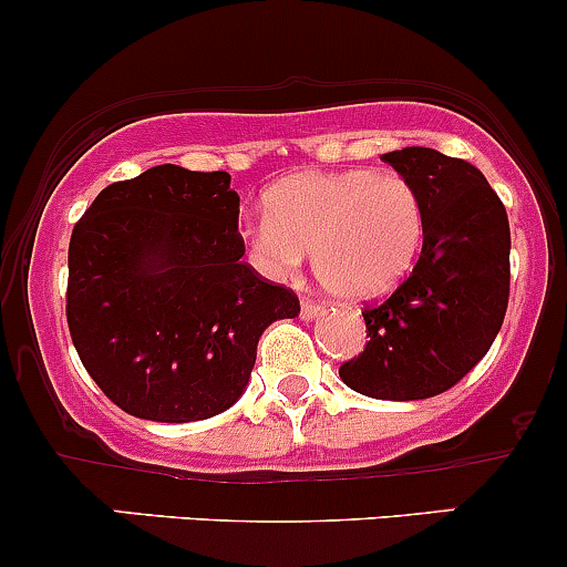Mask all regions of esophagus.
Instances as JSON below:
<instances>
[{
	"mask_svg": "<svg viewBox=\"0 0 567 567\" xmlns=\"http://www.w3.org/2000/svg\"><path fill=\"white\" fill-rule=\"evenodd\" d=\"M320 315H323V307H320V303H315L309 299L301 301V318L303 320H315V318H320Z\"/></svg>",
	"mask_w": 567,
	"mask_h": 567,
	"instance_id": "obj_1",
	"label": "esophagus"
}]
</instances>
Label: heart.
<instances>
[{
	"label": "heart",
	"instance_id": "b5f03b06",
	"mask_svg": "<svg viewBox=\"0 0 567 567\" xmlns=\"http://www.w3.org/2000/svg\"><path fill=\"white\" fill-rule=\"evenodd\" d=\"M424 234L415 184L367 168L285 178L268 193V212L241 223L249 264L264 277L290 279L315 247L320 282L348 301L391 293L413 268Z\"/></svg>",
	"mask_w": 567,
	"mask_h": 567
}]
</instances>
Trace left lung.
I'll list each match as a JSON object with an SVG mask.
<instances>
[{
    "mask_svg": "<svg viewBox=\"0 0 567 567\" xmlns=\"http://www.w3.org/2000/svg\"><path fill=\"white\" fill-rule=\"evenodd\" d=\"M383 159L424 200V247L389 299L361 312L369 342L339 378L363 396L413 402L449 391L492 348L508 309L511 228L475 165L424 146Z\"/></svg>",
    "mask_w": 567,
    "mask_h": 567,
    "instance_id": "left-lung-1",
    "label": "left lung"
}]
</instances>
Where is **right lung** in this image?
<instances>
[{
  "instance_id": "add662e5",
  "label": "right lung",
  "mask_w": 567,
  "mask_h": 567,
  "mask_svg": "<svg viewBox=\"0 0 567 567\" xmlns=\"http://www.w3.org/2000/svg\"><path fill=\"white\" fill-rule=\"evenodd\" d=\"M241 255L225 171L157 165L83 212L68 252L70 337L124 413L189 424L241 396L260 333L301 312Z\"/></svg>"
}]
</instances>
